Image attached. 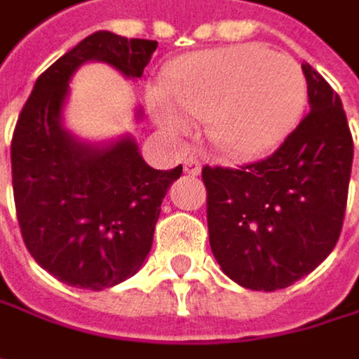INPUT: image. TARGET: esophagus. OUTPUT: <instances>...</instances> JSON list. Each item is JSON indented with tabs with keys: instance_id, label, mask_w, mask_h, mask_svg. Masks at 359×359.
<instances>
[{
	"instance_id": "esophagus-1",
	"label": "esophagus",
	"mask_w": 359,
	"mask_h": 359,
	"mask_svg": "<svg viewBox=\"0 0 359 359\" xmlns=\"http://www.w3.org/2000/svg\"><path fill=\"white\" fill-rule=\"evenodd\" d=\"M182 168H184V172H187V175H191V177H197V175L201 172V164H199V160H197V158H193V156L184 158Z\"/></svg>"
}]
</instances>
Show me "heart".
<instances>
[{"instance_id":"heart-1","label":"heart","mask_w":359,"mask_h":359,"mask_svg":"<svg viewBox=\"0 0 359 359\" xmlns=\"http://www.w3.org/2000/svg\"><path fill=\"white\" fill-rule=\"evenodd\" d=\"M166 89L147 94L154 121L184 135L191 116L208 118L213 146L236 160L276 151L300 125L309 100L300 63L252 43L182 57L168 67Z\"/></svg>"}]
</instances>
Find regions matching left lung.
Returning <instances> with one entry per match:
<instances>
[{"instance_id":"left-lung-1","label":"left lung","mask_w":359,"mask_h":359,"mask_svg":"<svg viewBox=\"0 0 359 359\" xmlns=\"http://www.w3.org/2000/svg\"><path fill=\"white\" fill-rule=\"evenodd\" d=\"M310 113L267 160L203 168L210 246L238 285L273 292L314 271L341 234L353 142L341 98L302 63Z\"/></svg>"}]
</instances>
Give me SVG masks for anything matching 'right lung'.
Wrapping results in <instances>:
<instances>
[{
    "instance_id": "obj_1",
    "label": "right lung",
    "mask_w": 359,
    "mask_h": 359,
    "mask_svg": "<svg viewBox=\"0 0 359 359\" xmlns=\"http://www.w3.org/2000/svg\"><path fill=\"white\" fill-rule=\"evenodd\" d=\"M156 41L98 30L34 82L12 140V184L22 238L59 281L100 292L140 271L154 243L160 205L182 166L156 170L123 133L86 142L63 123L74 74L90 61L137 80ZM135 109V121H142Z\"/></svg>"
}]
</instances>
